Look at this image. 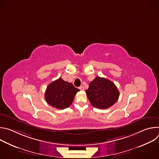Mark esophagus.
<instances>
[{"mask_svg": "<svg viewBox=\"0 0 159 159\" xmlns=\"http://www.w3.org/2000/svg\"><path fill=\"white\" fill-rule=\"evenodd\" d=\"M79 89L81 90H84V87L83 85H81L80 87H79Z\"/></svg>", "mask_w": 159, "mask_h": 159, "instance_id": "esophagus-1", "label": "esophagus"}]
</instances>
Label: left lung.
<instances>
[{"instance_id": "left-lung-1", "label": "left lung", "mask_w": 159, "mask_h": 159, "mask_svg": "<svg viewBox=\"0 0 159 159\" xmlns=\"http://www.w3.org/2000/svg\"><path fill=\"white\" fill-rule=\"evenodd\" d=\"M85 93L91 104L101 109L112 106L116 102L120 96L118 88L114 83L100 77H96L90 82Z\"/></svg>"}]
</instances>
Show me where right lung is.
<instances>
[{
	"mask_svg": "<svg viewBox=\"0 0 159 159\" xmlns=\"http://www.w3.org/2000/svg\"><path fill=\"white\" fill-rule=\"evenodd\" d=\"M79 89L72 83L64 81L61 77L50 83L44 94L47 102L58 109H63L72 103Z\"/></svg>",
	"mask_w": 159,
	"mask_h": 159,
	"instance_id": "right-lung-1",
	"label": "right lung"
}]
</instances>
